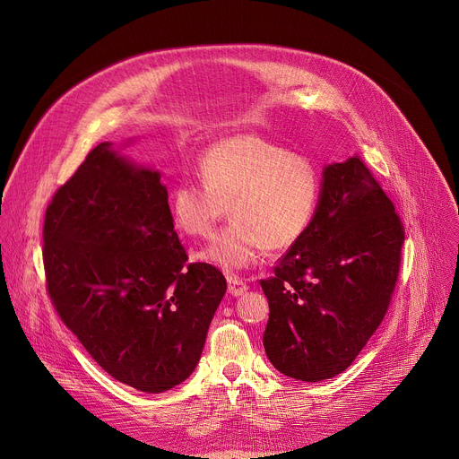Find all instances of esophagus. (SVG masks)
Instances as JSON below:
<instances>
[{
	"instance_id": "obj_1",
	"label": "esophagus",
	"mask_w": 459,
	"mask_h": 459,
	"mask_svg": "<svg viewBox=\"0 0 459 459\" xmlns=\"http://www.w3.org/2000/svg\"><path fill=\"white\" fill-rule=\"evenodd\" d=\"M227 283H229V294L238 298L243 292H247V285L243 280H239L238 276H227Z\"/></svg>"
}]
</instances>
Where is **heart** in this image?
Here are the masks:
<instances>
[{
    "label": "heart",
    "instance_id": "b5f03b06",
    "mask_svg": "<svg viewBox=\"0 0 459 459\" xmlns=\"http://www.w3.org/2000/svg\"><path fill=\"white\" fill-rule=\"evenodd\" d=\"M198 174L202 183L181 179L172 188L170 216L185 236L204 239L229 207L230 225L198 254L227 273L252 267L267 247L290 248L314 220L316 165L264 136L221 140L200 158Z\"/></svg>",
    "mask_w": 459,
    "mask_h": 459
}]
</instances>
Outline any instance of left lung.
I'll return each mask as SVG.
<instances>
[{
	"instance_id": "obj_1",
	"label": "left lung",
	"mask_w": 459,
	"mask_h": 459,
	"mask_svg": "<svg viewBox=\"0 0 459 459\" xmlns=\"http://www.w3.org/2000/svg\"><path fill=\"white\" fill-rule=\"evenodd\" d=\"M405 230L367 165H326L314 220L261 280L267 358L281 374L323 381L352 365L394 292Z\"/></svg>"
}]
</instances>
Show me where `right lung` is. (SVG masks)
<instances>
[{"label": "right lung", "instance_id": "right-lung-1", "mask_svg": "<svg viewBox=\"0 0 459 459\" xmlns=\"http://www.w3.org/2000/svg\"><path fill=\"white\" fill-rule=\"evenodd\" d=\"M186 259L161 174L110 142L47 207L43 265L59 317L105 372L149 394L194 372L227 292L216 267Z\"/></svg>", "mask_w": 459, "mask_h": 459}]
</instances>
